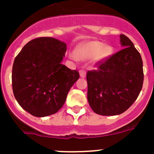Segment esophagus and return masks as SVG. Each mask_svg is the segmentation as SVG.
<instances>
[{"instance_id":"34e87169","label":"esophagus","mask_w":154,"mask_h":154,"mask_svg":"<svg viewBox=\"0 0 154 154\" xmlns=\"http://www.w3.org/2000/svg\"><path fill=\"white\" fill-rule=\"evenodd\" d=\"M79 74L82 78H85V75H86V72H85V71L84 70V69H81V70H79Z\"/></svg>"}]
</instances>
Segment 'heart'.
<instances>
[{
    "mask_svg": "<svg viewBox=\"0 0 154 154\" xmlns=\"http://www.w3.org/2000/svg\"><path fill=\"white\" fill-rule=\"evenodd\" d=\"M113 47L98 41L85 42L81 44L75 49V57L79 60H88L95 58L96 62L106 60L113 54Z\"/></svg>",
    "mask_w": 154,
    "mask_h": 154,
    "instance_id": "obj_1",
    "label": "heart"
}]
</instances>
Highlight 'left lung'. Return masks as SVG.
<instances>
[{
	"label": "left lung",
	"mask_w": 154,
	"mask_h": 154,
	"mask_svg": "<svg viewBox=\"0 0 154 154\" xmlns=\"http://www.w3.org/2000/svg\"><path fill=\"white\" fill-rule=\"evenodd\" d=\"M123 48L108 59L98 62L96 70L88 71L87 98L96 113L115 116L131 106L143 83L141 55L133 42L120 35Z\"/></svg>",
	"instance_id": "1"
}]
</instances>
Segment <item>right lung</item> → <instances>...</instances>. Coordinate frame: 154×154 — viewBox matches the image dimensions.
I'll return each instance as SVG.
<instances>
[{
	"mask_svg": "<svg viewBox=\"0 0 154 154\" xmlns=\"http://www.w3.org/2000/svg\"><path fill=\"white\" fill-rule=\"evenodd\" d=\"M66 46L65 42L50 37L37 38L28 42L14 58V96L32 116L43 117L58 112L79 78L78 71L61 64Z\"/></svg>",
	"mask_w": 154,
	"mask_h": 154,
	"instance_id": "right-lung-1",
	"label": "right lung"
}]
</instances>
